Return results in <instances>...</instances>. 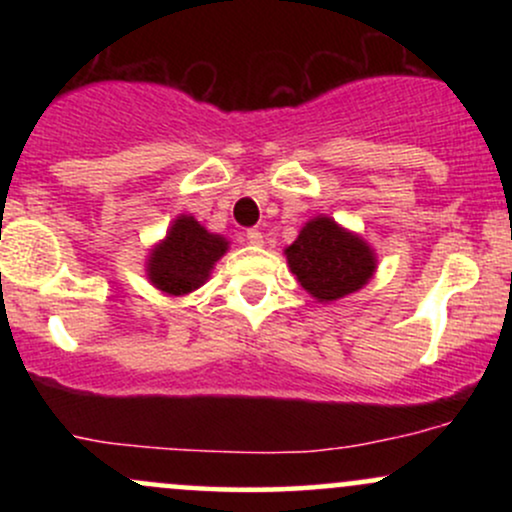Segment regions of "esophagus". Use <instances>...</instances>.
Wrapping results in <instances>:
<instances>
[{
    "label": "esophagus",
    "instance_id": "esophagus-1",
    "mask_svg": "<svg viewBox=\"0 0 512 512\" xmlns=\"http://www.w3.org/2000/svg\"><path fill=\"white\" fill-rule=\"evenodd\" d=\"M245 240H248L250 245H262L264 243V236L257 228H250V231H245Z\"/></svg>",
    "mask_w": 512,
    "mask_h": 512
}]
</instances>
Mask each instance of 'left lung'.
I'll return each instance as SVG.
<instances>
[{
	"label": "left lung",
	"instance_id": "obj_1",
	"mask_svg": "<svg viewBox=\"0 0 512 512\" xmlns=\"http://www.w3.org/2000/svg\"><path fill=\"white\" fill-rule=\"evenodd\" d=\"M284 252L291 272L320 303H332L363 289L378 262L366 240L330 216L310 219Z\"/></svg>",
	"mask_w": 512,
	"mask_h": 512
}]
</instances>
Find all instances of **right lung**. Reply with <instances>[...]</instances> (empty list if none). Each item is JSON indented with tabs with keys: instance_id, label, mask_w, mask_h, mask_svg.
I'll use <instances>...</instances> for the list:
<instances>
[{
	"instance_id": "right-lung-1",
	"label": "right lung",
	"mask_w": 512,
	"mask_h": 512,
	"mask_svg": "<svg viewBox=\"0 0 512 512\" xmlns=\"http://www.w3.org/2000/svg\"><path fill=\"white\" fill-rule=\"evenodd\" d=\"M226 250V238L209 233L195 216L182 214L168 228L166 238L151 250L146 276L158 291L185 296L209 279L211 269Z\"/></svg>"
}]
</instances>
